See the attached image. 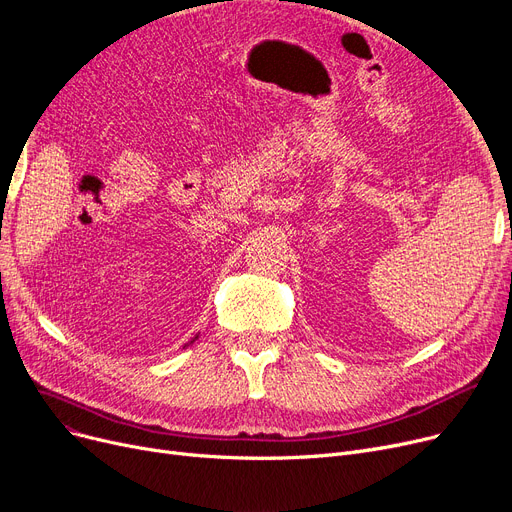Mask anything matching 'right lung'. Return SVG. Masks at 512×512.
I'll return each instance as SVG.
<instances>
[{
	"label": "right lung",
	"mask_w": 512,
	"mask_h": 512,
	"mask_svg": "<svg viewBox=\"0 0 512 512\" xmlns=\"http://www.w3.org/2000/svg\"><path fill=\"white\" fill-rule=\"evenodd\" d=\"M197 338H199V336H195V338H193V340H191V342H195V340H197ZM191 342H188V344H191ZM184 346H186V344H184Z\"/></svg>",
	"instance_id": "add662e5"
}]
</instances>
